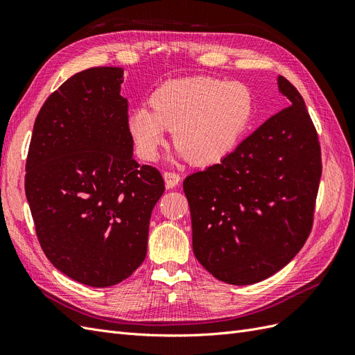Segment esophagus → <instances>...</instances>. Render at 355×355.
Returning a JSON list of instances; mask_svg holds the SVG:
<instances>
[{
	"mask_svg": "<svg viewBox=\"0 0 355 355\" xmlns=\"http://www.w3.org/2000/svg\"><path fill=\"white\" fill-rule=\"evenodd\" d=\"M164 182L167 188H175L180 182V175L176 171H164Z\"/></svg>",
	"mask_w": 355,
	"mask_h": 355,
	"instance_id": "obj_1",
	"label": "esophagus"
}]
</instances>
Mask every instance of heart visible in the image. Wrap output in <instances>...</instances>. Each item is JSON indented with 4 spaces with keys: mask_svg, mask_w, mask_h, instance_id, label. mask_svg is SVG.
<instances>
[{
    "mask_svg": "<svg viewBox=\"0 0 355 355\" xmlns=\"http://www.w3.org/2000/svg\"><path fill=\"white\" fill-rule=\"evenodd\" d=\"M153 111L139 106L128 115V132L142 158L153 161L171 130L179 155L209 166L237 145L252 116L253 99L241 83L188 78L166 83L151 96Z\"/></svg>",
    "mask_w": 355,
    "mask_h": 355,
    "instance_id": "heart-1",
    "label": "heart"
}]
</instances>
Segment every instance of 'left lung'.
Masks as SVG:
<instances>
[{
  "label": "left lung",
  "instance_id": "obj_1",
  "mask_svg": "<svg viewBox=\"0 0 355 355\" xmlns=\"http://www.w3.org/2000/svg\"><path fill=\"white\" fill-rule=\"evenodd\" d=\"M290 101L219 164L189 175L184 191L197 261L218 280L259 283L284 268L313 228L321 149L302 96L284 77Z\"/></svg>",
  "mask_w": 355,
  "mask_h": 355
}]
</instances>
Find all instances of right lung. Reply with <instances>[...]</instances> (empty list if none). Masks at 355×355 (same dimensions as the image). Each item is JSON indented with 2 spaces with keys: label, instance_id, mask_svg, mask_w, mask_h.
Returning <instances> with one entry per match:
<instances>
[{
  "label": "right lung",
  "instance_id": "add662e5",
  "mask_svg": "<svg viewBox=\"0 0 355 355\" xmlns=\"http://www.w3.org/2000/svg\"><path fill=\"white\" fill-rule=\"evenodd\" d=\"M123 68L72 75L40 110L25 192L42 252L90 287L130 277L146 256L149 219L164 180L133 158Z\"/></svg>",
  "mask_w": 355,
  "mask_h": 355
}]
</instances>
